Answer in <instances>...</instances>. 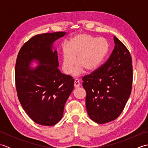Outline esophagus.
I'll use <instances>...</instances> for the list:
<instances>
[{
  "instance_id": "1",
  "label": "esophagus",
  "mask_w": 148,
  "mask_h": 148,
  "mask_svg": "<svg viewBox=\"0 0 148 148\" xmlns=\"http://www.w3.org/2000/svg\"><path fill=\"white\" fill-rule=\"evenodd\" d=\"M80 86V82L78 79H75L74 80V87L75 88H78Z\"/></svg>"
}]
</instances>
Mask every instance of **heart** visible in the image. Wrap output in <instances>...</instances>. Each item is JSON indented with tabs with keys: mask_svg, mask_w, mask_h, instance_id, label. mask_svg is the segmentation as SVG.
Here are the masks:
<instances>
[{
	"mask_svg": "<svg viewBox=\"0 0 148 148\" xmlns=\"http://www.w3.org/2000/svg\"><path fill=\"white\" fill-rule=\"evenodd\" d=\"M62 55V69L66 74H71L76 64L75 75L83 71H93L101 64L108 52V44L102 38L97 39L86 34H80L72 38Z\"/></svg>",
	"mask_w": 148,
	"mask_h": 148,
	"instance_id": "obj_1",
	"label": "heart"
}]
</instances>
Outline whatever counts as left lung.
Instances as JSON below:
<instances>
[{
	"label": "left lung",
	"instance_id": "obj_1",
	"mask_svg": "<svg viewBox=\"0 0 148 148\" xmlns=\"http://www.w3.org/2000/svg\"><path fill=\"white\" fill-rule=\"evenodd\" d=\"M114 42V49L105 64L82 78L87 112L99 124L112 121L121 114L132 86L130 53L115 36Z\"/></svg>",
	"mask_w": 148,
	"mask_h": 148
}]
</instances>
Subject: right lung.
I'll list each match as a JSON object with an SVG mask.
<instances>
[{"mask_svg":"<svg viewBox=\"0 0 148 148\" xmlns=\"http://www.w3.org/2000/svg\"><path fill=\"white\" fill-rule=\"evenodd\" d=\"M66 32L46 33L33 36L21 47L15 65L17 95L27 115L37 124L53 126L60 120L65 102L74 90V80L62 74L57 51L53 44ZM34 59L36 69L29 67Z\"/></svg>","mask_w":148,"mask_h":148,"instance_id":"1","label":"right lung"}]
</instances>
